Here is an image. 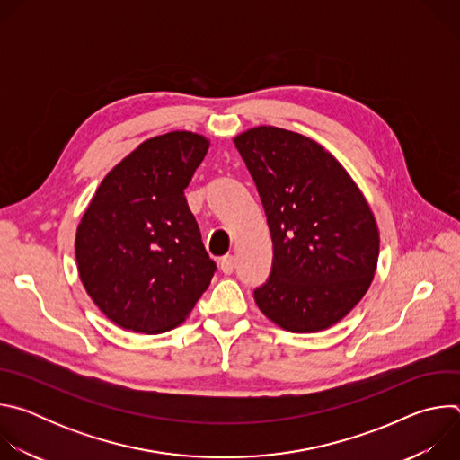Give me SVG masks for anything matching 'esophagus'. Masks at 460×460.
<instances>
[{"label":"esophagus","instance_id":"34e87169","mask_svg":"<svg viewBox=\"0 0 460 460\" xmlns=\"http://www.w3.org/2000/svg\"><path fill=\"white\" fill-rule=\"evenodd\" d=\"M220 270H222V273H226V275H231V273H233V270H234V256H233V254L222 256V260H220Z\"/></svg>","mask_w":460,"mask_h":460}]
</instances>
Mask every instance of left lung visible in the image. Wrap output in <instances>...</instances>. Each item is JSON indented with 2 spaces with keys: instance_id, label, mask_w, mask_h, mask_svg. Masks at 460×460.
<instances>
[{
  "instance_id": "1",
  "label": "left lung",
  "mask_w": 460,
  "mask_h": 460,
  "mask_svg": "<svg viewBox=\"0 0 460 460\" xmlns=\"http://www.w3.org/2000/svg\"><path fill=\"white\" fill-rule=\"evenodd\" d=\"M273 240L254 302L293 333L322 332L366 295L378 260L373 213L346 169L316 142L279 127L234 138Z\"/></svg>"
}]
</instances>
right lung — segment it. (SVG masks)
Wrapping results in <instances>:
<instances>
[{
  "mask_svg": "<svg viewBox=\"0 0 460 460\" xmlns=\"http://www.w3.org/2000/svg\"><path fill=\"white\" fill-rule=\"evenodd\" d=\"M208 149L187 130L144 142L103 178L78 226L80 279L123 330L169 332L209 288L217 264L183 194Z\"/></svg>",
  "mask_w": 460,
  "mask_h": 460,
  "instance_id": "right-lung-1",
  "label": "right lung"
}]
</instances>
